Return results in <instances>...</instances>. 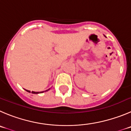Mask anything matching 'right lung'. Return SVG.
Here are the masks:
<instances>
[{"label":"right lung","mask_w":131,"mask_h":131,"mask_svg":"<svg viewBox=\"0 0 131 131\" xmlns=\"http://www.w3.org/2000/svg\"><path fill=\"white\" fill-rule=\"evenodd\" d=\"M49 90V89H48ZM48 90H45V91H42V92H34V91H32L31 92V93L32 94H39V93H42V92H46V91H48ZM26 90L27 92H30V90Z\"/></svg>","instance_id":"add662e5"}]
</instances>
